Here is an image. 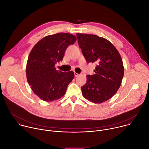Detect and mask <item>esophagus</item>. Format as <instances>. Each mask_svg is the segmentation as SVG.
<instances>
[{"instance_id": "1", "label": "esophagus", "mask_w": 149, "mask_h": 149, "mask_svg": "<svg viewBox=\"0 0 149 149\" xmlns=\"http://www.w3.org/2000/svg\"><path fill=\"white\" fill-rule=\"evenodd\" d=\"M74 75H75V77H78V76L79 75V74H78V73H77L76 72H74Z\"/></svg>"}]
</instances>
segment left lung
<instances>
[{
	"label": "left lung",
	"mask_w": 149,
	"mask_h": 149,
	"mask_svg": "<svg viewBox=\"0 0 149 149\" xmlns=\"http://www.w3.org/2000/svg\"><path fill=\"white\" fill-rule=\"evenodd\" d=\"M79 47L87 62L95 63V74L87 76L81 87L84 98L94 103L110 99L119 89L124 75L120 53L111 42L97 35L78 33Z\"/></svg>",
	"instance_id": "left-lung-1"
}]
</instances>
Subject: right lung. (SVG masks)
<instances>
[{"mask_svg":"<svg viewBox=\"0 0 149 149\" xmlns=\"http://www.w3.org/2000/svg\"><path fill=\"white\" fill-rule=\"evenodd\" d=\"M76 40L72 34L58 33L43 38L31 50L26 63V78L32 90L41 100L53 101L65 95L74 73L56 70L55 65L62 60L68 47Z\"/></svg>","mask_w":149,"mask_h":149,"instance_id":"add662e5","label":"right lung"}]
</instances>
